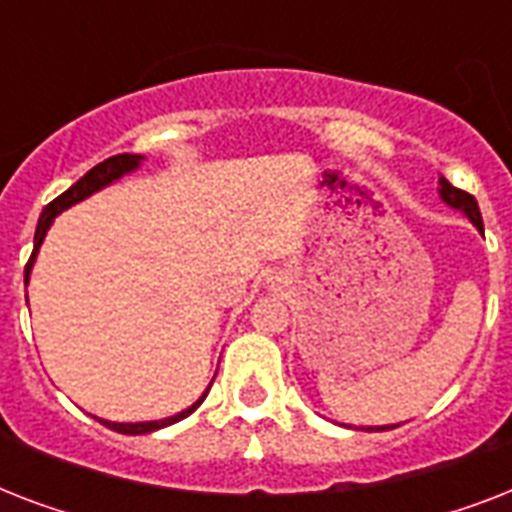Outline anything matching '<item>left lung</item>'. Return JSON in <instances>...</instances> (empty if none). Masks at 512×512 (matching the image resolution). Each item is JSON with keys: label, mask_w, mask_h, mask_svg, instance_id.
I'll list each match as a JSON object with an SVG mask.
<instances>
[{"label": "left lung", "mask_w": 512, "mask_h": 512, "mask_svg": "<svg viewBox=\"0 0 512 512\" xmlns=\"http://www.w3.org/2000/svg\"><path fill=\"white\" fill-rule=\"evenodd\" d=\"M438 196H441V201H444L446 207L457 209V212H462V215L468 217L470 223L476 225L478 231L484 233V220H481V212H478V201L470 196V193L460 191V188H454L446 177L438 175ZM388 428H396V425H369V428H364L361 425V430H388Z\"/></svg>", "instance_id": "1"}]
</instances>
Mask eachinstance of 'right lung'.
<instances>
[{"label": "right lung", "instance_id": "right-lung-1", "mask_svg": "<svg viewBox=\"0 0 512 512\" xmlns=\"http://www.w3.org/2000/svg\"><path fill=\"white\" fill-rule=\"evenodd\" d=\"M143 159L146 156L140 154H119V156H111V159H106V162H100L98 167H92L90 172L84 177H79L71 188H68L66 193H60L58 199L50 201L47 207H44L42 217H39V223H36V233H34V252H31V260H28L26 265V287H28V279H31V268H34L36 263V255H39V247H42L44 236H47V231H50V225L55 223V217L63 212V209L74 207V204H79V201L90 199L92 193L103 191V188H108L111 183H116V180H122L124 175H130V172H135L143 164ZM26 303H28V295H26ZM209 388H212V382H209ZM209 388L201 393L196 401H193L188 409H183V412L172 414V417H164V420H148V422H111V420H100L106 428L116 430V433H124V436H143V433H154V430H162L167 428V425H175V422L185 420L188 414H193L196 409L201 406V401L207 398Z\"/></svg>", "mask_w": 512, "mask_h": 512}]
</instances>
